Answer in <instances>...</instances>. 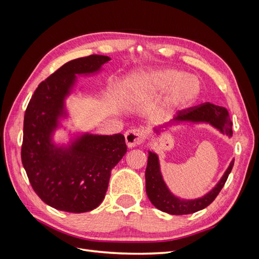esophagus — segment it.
I'll use <instances>...</instances> for the list:
<instances>
[{"mask_svg":"<svg viewBox=\"0 0 259 259\" xmlns=\"http://www.w3.org/2000/svg\"><path fill=\"white\" fill-rule=\"evenodd\" d=\"M146 131L143 128H133L125 133V140L130 148L143 144L146 138Z\"/></svg>","mask_w":259,"mask_h":259,"instance_id":"34e87169","label":"esophagus"}]
</instances>
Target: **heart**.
<instances>
[{
    "label": "heart",
    "mask_w": 259,
    "mask_h": 259,
    "mask_svg": "<svg viewBox=\"0 0 259 259\" xmlns=\"http://www.w3.org/2000/svg\"><path fill=\"white\" fill-rule=\"evenodd\" d=\"M147 84L152 90L168 91L167 101L173 108H182L190 105L198 96L200 85L191 76L175 69H161L148 76Z\"/></svg>",
    "instance_id": "heart-1"
}]
</instances>
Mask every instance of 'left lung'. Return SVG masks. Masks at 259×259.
Returning a JSON list of instances; mask_svg holds the SVG:
<instances>
[{
	"instance_id": "left-lung-1",
	"label": "left lung",
	"mask_w": 259,
	"mask_h": 259,
	"mask_svg": "<svg viewBox=\"0 0 259 259\" xmlns=\"http://www.w3.org/2000/svg\"><path fill=\"white\" fill-rule=\"evenodd\" d=\"M176 121L207 122L222 133H225L226 135L229 137L232 136V122L227 109L209 103L184 109V110L178 112ZM233 163L234 161L230 163L221 182L204 197L195 200H182L169 192L161 175L158 156L153 152H149L145 174L147 195L156 208L165 211V213L171 215H187L195 213V211L205 208L215 200L227 182V178H228L233 167Z\"/></svg>"
}]
</instances>
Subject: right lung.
I'll use <instances>...</instances> for the list:
<instances>
[{
	"label": "right lung",
	"instance_id": "obj_1",
	"mask_svg": "<svg viewBox=\"0 0 259 259\" xmlns=\"http://www.w3.org/2000/svg\"><path fill=\"white\" fill-rule=\"evenodd\" d=\"M109 60L91 55L67 62L38 84L26 109L22 165L38 198L56 209L84 213L96 208L105 198L111 169L127 151L122 134H88L69 148L51 143L75 74L96 72Z\"/></svg>",
	"mask_w": 259,
	"mask_h": 259
}]
</instances>
